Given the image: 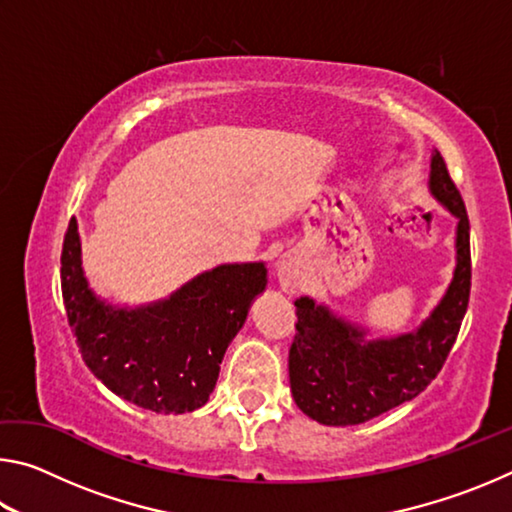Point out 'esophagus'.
Returning <instances> with one entry per match:
<instances>
[{"label": "esophagus", "mask_w": 512, "mask_h": 512, "mask_svg": "<svg viewBox=\"0 0 512 512\" xmlns=\"http://www.w3.org/2000/svg\"><path fill=\"white\" fill-rule=\"evenodd\" d=\"M275 275H277V282H280L282 291L287 293H296L302 284V271L300 266L293 262V259H280V262L275 264Z\"/></svg>", "instance_id": "1"}]
</instances>
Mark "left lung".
<instances>
[{
	"label": "left lung",
	"mask_w": 512,
	"mask_h": 512,
	"mask_svg": "<svg viewBox=\"0 0 512 512\" xmlns=\"http://www.w3.org/2000/svg\"><path fill=\"white\" fill-rule=\"evenodd\" d=\"M429 192L452 212L456 268L443 300L409 334L368 341L366 329L311 298L296 300V336L289 350L291 393L298 409L327 427L368 422L427 388L447 361L470 302V221L443 155L433 151Z\"/></svg>",
	"instance_id": "1"
}]
</instances>
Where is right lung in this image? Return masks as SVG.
Returning a JSON list of instances; mask_svg holds the SVG:
<instances>
[{
  "label": "right lung",
  "mask_w": 512,
  "mask_h": 512,
  "mask_svg": "<svg viewBox=\"0 0 512 512\" xmlns=\"http://www.w3.org/2000/svg\"><path fill=\"white\" fill-rule=\"evenodd\" d=\"M266 282L262 262L223 264L169 298L128 309L90 289L76 219L60 255L67 320L85 366L121 400L155 413L196 411L210 400L223 354Z\"/></svg>",
  "instance_id": "add662e5"
}]
</instances>
